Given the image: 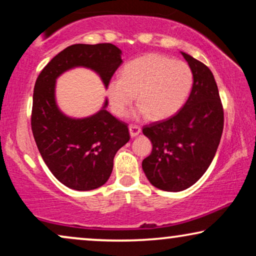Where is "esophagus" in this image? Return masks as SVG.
Masks as SVG:
<instances>
[{"label": "esophagus", "instance_id": "1", "mask_svg": "<svg viewBox=\"0 0 256 256\" xmlns=\"http://www.w3.org/2000/svg\"><path fill=\"white\" fill-rule=\"evenodd\" d=\"M140 132H141V127H138V126H135V124L129 126V134H130L132 138H136Z\"/></svg>", "mask_w": 256, "mask_h": 256}]
</instances>
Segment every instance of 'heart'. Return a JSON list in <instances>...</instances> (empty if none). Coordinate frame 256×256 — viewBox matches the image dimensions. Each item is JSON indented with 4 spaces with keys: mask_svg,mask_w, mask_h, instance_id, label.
Listing matches in <instances>:
<instances>
[{
    "mask_svg": "<svg viewBox=\"0 0 256 256\" xmlns=\"http://www.w3.org/2000/svg\"><path fill=\"white\" fill-rule=\"evenodd\" d=\"M194 73L185 62L168 56L149 54L128 62L121 76H114L106 86L112 112L124 116L135 98L138 104L134 118L149 116L154 120L174 115L188 96Z\"/></svg>",
    "mask_w": 256,
    "mask_h": 256,
    "instance_id": "1",
    "label": "heart"
}]
</instances>
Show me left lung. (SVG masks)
I'll return each mask as SVG.
<instances>
[{"instance_id": "8db88e82", "label": "left lung", "mask_w": 256, "mask_h": 256, "mask_svg": "<svg viewBox=\"0 0 256 256\" xmlns=\"http://www.w3.org/2000/svg\"><path fill=\"white\" fill-rule=\"evenodd\" d=\"M194 73L188 99L166 120L143 127L152 141V154L142 169L154 186L178 192L190 188L213 160L224 129V110L211 70L180 52Z\"/></svg>"}]
</instances>
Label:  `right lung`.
Instances as JSON below:
<instances>
[{"instance_id": "obj_1", "label": "right lung", "mask_w": 256, "mask_h": 256, "mask_svg": "<svg viewBox=\"0 0 256 256\" xmlns=\"http://www.w3.org/2000/svg\"><path fill=\"white\" fill-rule=\"evenodd\" d=\"M122 51L113 44H74L51 59L34 84L31 128L42 157L52 174L76 191L100 188L113 171L118 150L129 141L128 127L106 108L86 118L62 113L56 100V82L76 68H90L106 88L118 66Z\"/></svg>"}]
</instances>
